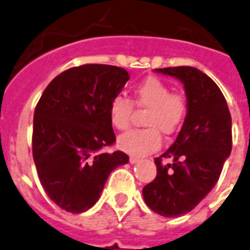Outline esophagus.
Here are the masks:
<instances>
[{
	"label": "esophagus",
	"instance_id": "obj_1",
	"mask_svg": "<svg viewBox=\"0 0 250 250\" xmlns=\"http://www.w3.org/2000/svg\"><path fill=\"white\" fill-rule=\"evenodd\" d=\"M138 161H141V159L137 156H129V163L131 164H136V163H138Z\"/></svg>",
	"mask_w": 250,
	"mask_h": 250
}]
</instances>
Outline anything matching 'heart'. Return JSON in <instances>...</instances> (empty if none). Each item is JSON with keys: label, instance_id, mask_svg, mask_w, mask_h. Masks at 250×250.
<instances>
[{"label": "heart", "instance_id": "b5f03b06", "mask_svg": "<svg viewBox=\"0 0 250 250\" xmlns=\"http://www.w3.org/2000/svg\"><path fill=\"white\" fill-rule=\"evenodd\" d=\"M133 104L147 109L141 131H131L121 136L119 147L135 156H144L157 150L161 145L160 132L165 136L177 133L187 115V102L180 94L171 93L170 87L156 77H148L133 90ZM133 105L123 96H115L109 104V119L113 127L125 131L129 127Z\"/></svg>", "mask_w": 250, "mask_h": 250}]
</instances>
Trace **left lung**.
I'll return each instance as SVG.
<instances>
[{
	"mask_svg": "<svg viewBox=\"0 0 250 250\" xmlns=\"http://www.w3.org/2000/svg\"><path fill=\"white\" fill-rule=\"evenodd\" d=\"M184 85L187 115L177 140L155 159L157 174L144 187L148 207L165 217L192 211L212 189L231 152V115L221 90L206 73L194 67L156 68ZM161 158H171L164 166Z\"/></svg>",
	"mask_w": 250,
	"mask_h": 250,
	"instance_id": "left-lung-1",
	"label": "left lung"
}]
</instances>
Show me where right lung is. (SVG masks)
I'll return each instance as SVG.
<instances>
[{
	"label": "right lung",
	"mask_w": 250,
	"mask_h": 250,
	"mask_svg": "<svg viewBox=\"0 0 250 250\" xmlns=\"http://www.w3.org/2000/svg\"><path fill=\"white\" fill-rule=\"evenodd\" d=\"M129 75L109 64H83L60 73L42 94L34 112L33 157L44 190L71 213L99 200L109 174L129 157L105 147L115 142L109 104Z\"/></svg>",
	"instance_id": "obj_1"
}]
</instances>
